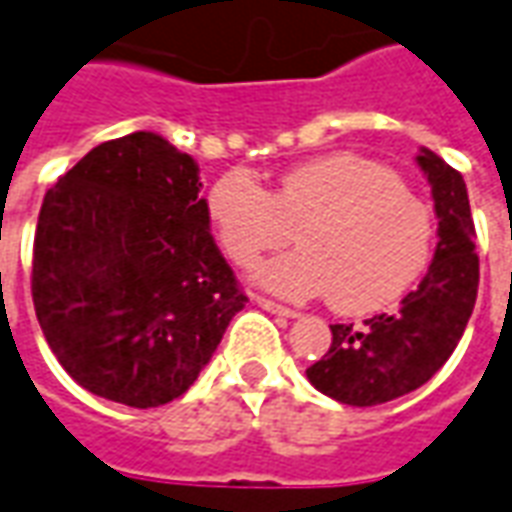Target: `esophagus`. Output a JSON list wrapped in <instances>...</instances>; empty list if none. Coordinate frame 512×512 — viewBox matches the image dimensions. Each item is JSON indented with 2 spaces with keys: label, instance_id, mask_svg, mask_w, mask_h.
<instances>
[{
  "label": "esophagus",
  "instance_id": "obj_1",
  "mask_svg": "<svg viewBox=\"0 0 512 512\" xmlns=\"http://www.w3.org/2000/svg\"><path fill=\"white\" fill-rule=\"evenodd\" d=\"M256 303H259L264 311H270V314H278V317H297L295 308L281 306V303H275V300H267V297H256Z\"/></svg>",
  "mask_w": 512,
  "mask_h": 512
}]
</instances>
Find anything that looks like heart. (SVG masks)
Wrapping results in <instances>:
<instances>
[{"label":"heart","mask_w":512,"mask_h":512,"mask_svg":"<svg viewBox=\"0 0 512 512\" xmlns=\"http://www.w3.org/2000/svg\"><path fill=\"white\" fill-rule=\"evenodd\" d=\"M206 215L231 262L250 267L295 237L303 248L264 262L256 281L275 295H331L344 314L397 303L427 270L436 217L380 162L339 151L286 170L270 192L250 170L223 173Z\"/></svg>","instance_id":"heart-1"}]
</instances>
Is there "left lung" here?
Wrapping results in <instances>:
<instances>
[{"label": "left lung", "mask_w": 512, "mask_h": 512, "mask_svg": "<svg viewBox=\"0 0 512 512\" xmlns=\"http://www.w3.org/2000/svg\"><path fill=\"white\" fill-rule=\"evenodd\" d=\"M416 162L430 181L438 217L436 256L427 275L397 311L361 325H331L328 353L306 369L314 389L344 405L369 408L424 386L455 353L474 311L480 259L471 242L466 181L430 148H422Z\"/></svg>", "instance_id": "1"}]
</instances>
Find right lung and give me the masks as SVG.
I'll use <instances>...</instances> for the list:
<instances>
[{"label":"right lung","instance_id":"obj_1","mask_svg":"<svg viewBox=\"0 0 512 512\" xmlns=\"http://www.w3.org/2000/svg\"><path fill=\"white\" fill-rule=\"evenodd\" d=\"M201 187L190 154L132 132L46 192L32 303L60 366L90 394L129 408L176 400L248 303L209 234Z\"/></svg>","mask_w":512,"mask_h":512}]
</instances>
